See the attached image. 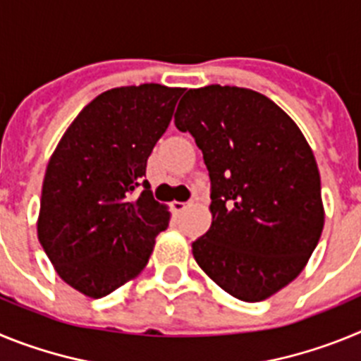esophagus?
<instances>
[{
    "label": "esophagus",
    "mask_w": 361,
    "mask_h": 361,
    "mask_svg": "<svg viewBox=\"0 0 361 361\" xmlns=\"http://www.w3.org/2000/svg\"><path fill=\"white\" fill-rule=\"evenodd\" d=\"M188 206H190L188 202H177V200H173V202H171V209H173L175 213H183Z\"/></svg>",
    "instance_id": "34e87169"
}]
</instances>
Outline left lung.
Returning a JSON list of instances; mask_svg holds the SVG:
<instances>
[{
    "mask_svg": "<svg viewBox=\"0 0 361 361\" xmlns=\"http://www.w3.org/2000/svg\"><path fill=\"white\" fill-rule=\"evenodd\" d=\"M175 126L193 135L212 178V226L191 244L197 264L235 298H269L304 271L324 229L311 146L279 104L238 86L190 88Z\"/></svg>",
    "mask_w": 361,
    "mask_h": 361,
    "instance_id": "obj_1",
    "label": "left lung"
}]
</instances>
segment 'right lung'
Returning <instances> with one entry per match:
<instances>
[{"label":"right lung","instance_id":"add662e5","mask_svg":"<svg viewBox=\"0 0 361 361\" xmlns=\"http://www.w3.org/2000/svg\"><path fill=\"white\" fill-rule=\"evenodd\" d=\"M183 92L145 82L99 94L47 164L37 238L59 279L88 298L135 279L168 228L171 213L142 177ZM141 183L145 190L135 197Z\"/></svg>","mask_w":361,"mask_h":361}]
</instances>
